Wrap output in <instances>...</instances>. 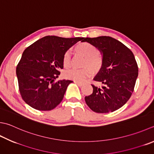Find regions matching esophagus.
<instances>
[{
	"instance_id": "obj_1",
	"label": "esophagus",
	"mask_w": 154,
	"mask_h": 154,
	"mask_svg": "<svg viewBox=\"0 0 154 154\" xmlns=\"http://www.w3.org/2000/svg\"><path fill=\"white\" fill-rule=\"evenodd\" d=\"M74 82L77 84V85H78L79 86H82L83 85V83H81V82H79V81H75Z\"/></svg>"
}]
</instances>
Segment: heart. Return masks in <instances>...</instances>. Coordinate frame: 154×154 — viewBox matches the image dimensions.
<instances>
[{"label": "heart", "mask_w": 154, "mask_h": 154, "mask_svg": "<svg viewBox=\"0 0 154 154\" xmlns=\"http://www.w3.org/2000/svg\"><path fill=\"white\" fill-rule=\"evenodd\" d=\"M76 52L85 57L83 67H89L93 71H97L101 69L103 64V58L100 53L97 52L96 47L89 43H79L75 47ZM71 53L67 51L63 57V63L65 68L71 66ZM66 77L70 79L82 81L91 75V71L89 68L83 69H71L65 73Z\"/></svg>", "instance_id": "heart-1"}]
</instances>
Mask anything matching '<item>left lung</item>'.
<instances>
[{
	"label": "left lung",
	"instance_id": "left-lung-1",
	"mask_svg": "<svg viewBox=\"0 0 154 154\" xmlns=\"http://www.w3.org/2000/svg\"><path fill=\"white\" fill-rule=\"evenodd\" d=\"M81 41L93 45L103 58L100 70L93 79L102 86L91 85L93 93L85 97L87 105L96 113L117 110L130 98L138 76L133 53L120 41L107 36L83 38Z\"/></svg>",
	"mask_w": 154,
	"mask_h": 154
}]
</instances>
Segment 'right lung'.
I'll return each mask as SVG.
<instances>
[{
  "mask_svg": "<svg viewBox=\"0 0 154 154\" xmlns=\"http://www.w3.org/2000/svg\"><path fill=\"white\" fill-rule=\"evenodd\" d=\"M82 39L46 36L24 51L16 73L21 97L26 104L37 110L49 111L61 103L73 81L55 79L63 68L64 54Z\"/></svg>",
  "mask_w": 154,
  "mask_h": 154,
  "instance_id": "add662e5",
  "label": "right lung"
}]
</instances>
